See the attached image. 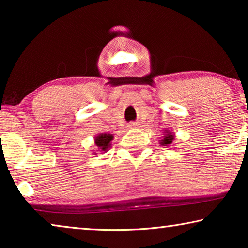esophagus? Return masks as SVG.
Segmentation results:
<instances>
[{"mask_svg": "<svg viewBox=\"0 0 248 248\" xmlns=\"http://www.w3.org/2000/svg\"><path fill=\"white\" fill-rule=\"evenodd\" d=\"M137 126H138L137 123H131V124H128V127H130V128H135Z\"/></svg>", "mask_w": 248, "mask_h": 248, "instance_id": "esophagus-1", "label": "esophagus"}]
</instances>
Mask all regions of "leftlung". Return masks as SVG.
Wrapping results in <instances>:
<instances>
[{
  "label": "left lung",
  "instance_id": "1",
  "mask_svg": "<svg viewBox=\"0 0 248 248\" xmlns=\"http://www.w3.org/2000/svg\"><path fill=\"white\" fill-rule=\"evenodd\" d=\"M174 134L171 133V132L169 131H165V135H164V139L162 140H160V144L164 145V147H167V145L171 144L172 141H174Z\"/></svg>",
  "mask_w": 248,
  "mask_h": 248
}]
</instances>
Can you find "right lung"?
<instances>
[{"label":"right lung","instance_id":"1","mask_svg":"<svg viewBox=\"0 0 248 248\" xmlns=\"http://www.w3.org/2000/svg\"><path fill=\"white\" fill-rule=\"evenodd\" d=\"M113 135L108 133H101L98 134L96 138H94V143L98 147V150L106 152L108 148L110 147V141L113 140Z\"/></svg>","mask_w":248,"mask_h":248}]
</instances>
